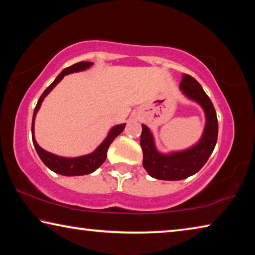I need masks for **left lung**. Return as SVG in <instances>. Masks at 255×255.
<instances>
[{"instance_id": "1", "label": "left lung", "mask_w": 255, "mask_h": 255, "mask_svg": "<svg viewBox=\"0 0 255 255\" xmlns=\"http://www.w3.org/2000/svg\"><path fill=\"white\" fill-rule=\"evenodd\" d=\"M180 89L190 100L199 103L205 111L206 126L200 140L188 149L162 154L155 147L153 133L149 128L141 125L140 146L143 149V166L147 173L158 180L178 181L196 174L206 162L217 143L218 120L213 102L201 85L192 76L183 74Z\"/></svg>"}]
</instances>
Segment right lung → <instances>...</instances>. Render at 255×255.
Returning <instances> with one entry per match:
<instances>
[{"mask_svg": "<svg viewBox=\"0 0 255 255\" xmlns=\"http://www.w3.org/2000/svg\"><path fill=\"white\" fill-rule=\"evenodd\" d=\"M92 65L93 63H90V62H80L70 67H66L65 70H63L60 72V74L56 77L53 83H51L48 88L45 90V92L41 94V97L37 102L36 108H34L33 117H32V126H31L33 145L34 147H36L37 153L39 155L41 161L44 162V164L48 167V169L54 171L55 173L66 175V176H77V175H85V174L92 173V172L96 171L98 167H100L103 164V162L106 161L107 152L110 144L114 141L115 138L117 137L119 133H122L124 131L125 127H126V124L117 125V126L112 127L109 133H108V136L106 137V139L98 146V148L94 150V152L90 153L88 155H83V156H79V157H63V156H58V155L51 154L49 152H47V150L42 149L40 146L37 144L36 139H34V133H33L34 118H36V115L41 106V102L44 101V99L47 97V94H48L51 90H53L55 86L63 80V77L65 75L72 74V73H75V72L85 71Z\"/></svg>", "mask_w": 255, "mask_h": 255, "instance_id": "obj_1", "label": "right lung"}]
</instances>
